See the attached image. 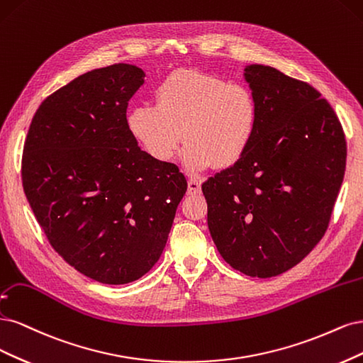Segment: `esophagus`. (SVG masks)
I'll list each match as a JSON object with an SVG mask.
<instances>
[{
  "label": "esophagus",
  "instance_id": "1",
  "mask_svg": "<svg viewBox=\"0 0 363 363\" xmlns=\"http://www.w3.org/2000/svg\"><path fill=\"white\" fill-rule=\"evenodd\" d=\"M201 186H202L201 179H197V178H190L189 179V193H191V194L201 193Z\"/></svg>",
  "mask_w": 363,
  "mask_h": 363
}]
</instances>
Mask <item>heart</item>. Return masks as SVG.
Masks as SVG:
<instances>
[{"instance_id": "1", "label": "heart", "mask_w": 363, "mask_h": 363, "mask_svg": "<svg viewBox=\"0 0 363 363\" xmlns=\"http://www.w3.org/2000/svg\"><path fill=\"white\" fill-rule=\"evenodd\" d=\"M259 105L250 87L217 75L177 71L158 84L155 104L128 114V130L146 154L167 162L185 138L184 166L199 172L238 162L258 131Z\"/></svg>"}]
</instances>
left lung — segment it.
Instances as JSON below:
<instances>
[{
  "label": "left lung",
  "instance_id": "1",
  "mask_svg": "<svg viewBox=\"0 0 363 363\" xmlns=\"http://www.w3.org/2000/svg\"><path fill=\"white\" fill-rule=\"evenodd\" d=\"M258 131L235 164L202 184L208 228L235 270L272 277L320 242L342 185L347 143L332 105L305 81L250 65Z\"/></svg>",
  "mask_w": 363,
  "mask_h": 363
}]
</instances>
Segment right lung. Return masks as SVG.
I'll return each mask as SVG.
<instances>
[{
    "label": "right lung",
    "mask_w": 363,
    "mask_h": 363,
    "mask_svg": "<svg viewBox=\"0 0 363 363\" xmlns=\"http://www.w3.org/2000/svg\"><path fill=\"white\" fill-rule=\"evenodd\" d=\"M143 83L125 63L79 75L40 104L22 155L27 201L52 249L107 285L155 265L186 191L179 169L128 130V101Z\"/></svg>",
    "instance_id": "obj_1"
}]
</instances>
